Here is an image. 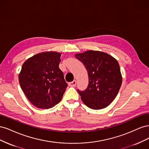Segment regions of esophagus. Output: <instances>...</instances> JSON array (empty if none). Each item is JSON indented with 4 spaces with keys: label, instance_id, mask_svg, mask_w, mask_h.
<instances>
[{
    "label": "esophagus",
    "instance_id": "esophagus-1",
    "mask_svg": "<svg viewBox=\"0 0 149 149\" xmlns=\"http://www.w3.org/2000/svg\"><path fill=\"white\" fill-rule=\"evenodd\" d=\"M68 84H69V86H71V87H73V86H76V81L75 80H74V81H71V82H70L69 83H68Z\"/></svg>",
    "mask_w": 149,
    "mask_h": 149
}]
</instances>
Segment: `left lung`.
Segmentation results:
<instances>
[{
    "mask_svg": "<svg viewBox=\"0 0 149 149\" xmlns=\"http://www.w3.org/2000/svg\"><path fill=\"white\" fill-rule=\"evenodd\" d=\"M88 73L89 84L84 91H77L83 102L93 109H101L114 101L122 84L118 61L108 54L89 50L76 54Z\"/></svg>",
    "mask_w": 149,
    "mask_h": 149,
    "instance_id": "1",
    "label": "left lung"
}]
</instances>
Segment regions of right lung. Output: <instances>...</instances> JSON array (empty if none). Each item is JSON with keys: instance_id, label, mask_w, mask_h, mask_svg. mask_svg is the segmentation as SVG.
<instances>
[{"instance_id": "obj_1", "label": "right lung", "mask_w": 149, "mask_h": 149, "mask_svg": "<svg viewBox=\"0 0 149 149\" xmlns=\"http://www.w3.org/2000/svg\"><path fill=\"white\" fill-rule=\"evenodd\" d=\"M61 53L43 52L26 60L19 75L20 87L30 102L49 109L61 100L68 84L59 68Z\"/></svg>"}]
</instances>
